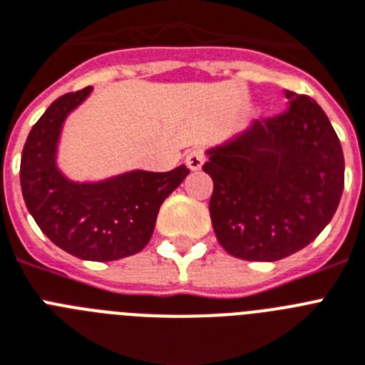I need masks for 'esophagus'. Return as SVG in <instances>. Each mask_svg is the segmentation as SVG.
Masks as SVG:
<instances>
[{
    "label": "esophagus",
    "instance_id": "obj_1",
    "mask_svg": "<svg viewBox=\"0 0 365 365\" xmlns=\"http://www.w3.org/2000/svg\"><path fill=\"white\" fill-rule=\"evenodd\" d=\"M185 160H186V165H188L190 170L200 171L201 165H203V162H205V158L200 150H190L188 155H186Z\"/></svg>",
    "mask_w": 365,
    "mask_h": 365
}]
</instances>
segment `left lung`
I'll return each mask as SVG.
<instances>
[{"mask_svg":"<svg viewBox=\"0 0 365 365\" xmlns=\"http://www.w3.org/2000/svg\"><path fill=\"white\" fill-rule=\"evenodd\" d=\"M289 108L252 121L205 155L215 190L216 239L233 257L278 261L306 248L338 209L345 182L341 143L327 113L285 91Z\"/></svg>","mask_w":365,"mask_h":365,"instance_id":"obj_1","label":"left lung"}]
</instances>
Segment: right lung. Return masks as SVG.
Here are the masks:
<instances>
[{"instance_id":"obj_1","label":"right lung","mask_w":365,"mask_h":365,"mask_svg":"<svg viewBox=\"0 0 365 365\" xmlns=\"http://www.w3.org/2000/svg\"><path fill=\"white\" fill-rule=\"evenodd\" d=\"M91 91L86 87L59 96L33 125L22 150L20 185L29 215L56 246L86 261H117L145 248L160 205L190 170H132L91 182L68 179L57 168L63 123Z\"/></svg>"}]
</instances>
